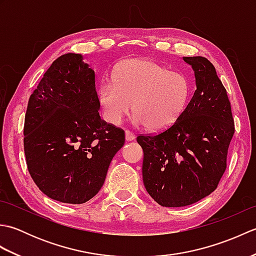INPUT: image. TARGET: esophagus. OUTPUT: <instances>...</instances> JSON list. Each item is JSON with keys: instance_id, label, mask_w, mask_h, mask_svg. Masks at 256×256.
<instances>
[{"instance_id": "esophagus-1", "label": "esophagus", "mask_w": 256, "mask_h": 256, "mask_svg": "<svg viewBox=\"0 0 256 256\" xmlns=\"http://www.w3.org/2000/svg\"><path fill=\"white\" fill-rule=\"evenodd\" d=\"M125 140H126L128 142H131V140H135V135L132 132L125 131Z\"/></svg>"}]
</instances>
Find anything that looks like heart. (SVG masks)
<instances>
[{"label": "heart", "mask_w": 256, "mask_h": 256, "mask_svg": "<svg viewBox=\"0 0 256 256\" xmlns=\"http://www.w3.org/2000/svg\"><path fill=\"white\" fill-rule=\"evenodd\" d=\"M188 96L189 82L184 74L148 59L125 62L114 76V84H106L99 90L108 122L121 123L132 103L134 123L153 132L164 131L177 121Z\"/></svg>", "instance_id": "b5f03b06"}]
</instances>
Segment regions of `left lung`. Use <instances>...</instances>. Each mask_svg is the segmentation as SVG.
<instances>
[{"label":"left lung","mask_w":256,"mask_h":256,"mask_svg":"<svg viewBox=\"0 0 256 256\" xmlns=\"http://www.w3.org/2000/svg\"><path fill=\"white\" fill-rule=\"evenodd\" d=\"M182 60L194 72L192 98L170 128L136 138L144 153L146 192L170 208L192 204L214 192L234 133L230 101L214 64L200 56Z\"/></svg>","instance_id":"1"}]
</instances>
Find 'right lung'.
Here are the masks:
<instances>
[{"mask_svg":"<svg viewBox=\"0 0 256 256\" xmlns=\"http://www.w3.org/2000/svg\"><path fill=\"white\" fill-rule=\"evenodd\" d=\"M99 110L94 70L84 56L57 58L30 98L24 125L27 168L47 197L84 204L103 186L125 136Z\"/></svg>","mask_w":256,"mask_h":256,"instance_id":"right-lung-1","label":"right lung"}]
</instances>
